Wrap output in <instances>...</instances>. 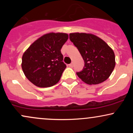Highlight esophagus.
<instances>
[{
	"mask_svg": "<svg viewBox=\"0 0 133 133\" xmlns=\"http://www.w3.org/2000/svg\"><path fill=\"white\" fill-rule=\"evenodd\" d=\"M73 65H74V64H73V62H72V63L70 64H69V67H71V68H72V67H73Z\"/></svg>",
	"mask_w": 133,
	"mask_h": 133,
	"instance_id": "34e87169",
	"label": "esophagus"
}]
</instances>
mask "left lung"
Returning a JSON list of instances; mask_svg holds the SVG:
<instances>
[{"mask_svg": "<svg viewBox=\"0 0 133 133\" xmlns=\"http://www.w3.org/2000/svg\"><path fill=\"white\" fill-rule=\"evenodd\" d=\"M69 39L78 49L84 67L77 75L88 84H98L109 78L115 67L114 51L106 42L92 34L71 33Z\"/></svg>", "mask_w": 133, "mask_h": 133, "instance_id": "left-lung-1", "label": "left lung"}]
</instances>
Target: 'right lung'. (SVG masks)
Listing matches in <instances>:
<instances>
[{"mask_svg": "<svg viewBox=\"0 0 133 133\" xmlns=\"http://www.w3.org/2000/svg\"><path fill=\"white\" fill-rule=\"evenodd\" d=\"M65 33L44 34L33 42L24 52L22 69L25 77L39 88L57 84L66 68L61 49L68 41Z\"/></svg>", "mask_w": 133, "mask_h": 133, "instance_id": "obj_1", "label": "right lung"}]
</instances>
